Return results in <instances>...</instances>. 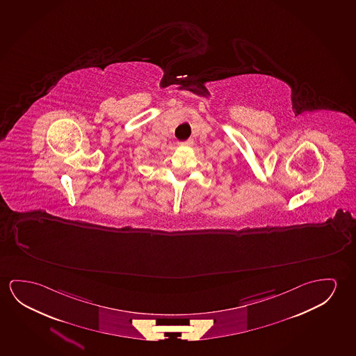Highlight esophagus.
<instances>
[{"mask_svg": "<svg viewBox=\"0 0 356 356\" xmlns=\"http://www.w3.org/2000/svg\"><path fill=\"white\" fill-rule=\"evenodd\" d=\"M192 144H193L192 139H188V140H186V142L179 143V145H180V147H190V145H192Z\"/></svg>", "mask_w": 356, "mask_h": 356, "instance_id": "esophagus-1", "label": "esophagus"}]
</instances>
